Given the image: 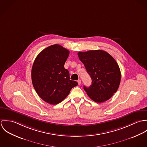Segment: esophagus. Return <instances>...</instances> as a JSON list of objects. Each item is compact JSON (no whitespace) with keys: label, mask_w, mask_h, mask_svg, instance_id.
<instances>
[{"label":"esophagus","mask_w":147,"mask_h":147,"mask_svg":"<svg viewBox=\"0 0 147 147\" xmlns=\"http://www.w3.org/2000/svg\"><path fill=\"white\" fill-rule=\"evenodd\" d=\"M78 83L79 85H80V84H81V80H78Z\"/></svg>","instance_id":"1"}]
</instances>
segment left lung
I'll return each mask as SVG.
<instances>
[{
  "label": "left lung",
  "mask_w": 147,
  "mask_h": 147,
  "mask_svg": "<svg viewBox=\"0 0 147 147\" xmlns=\"http://www.w3.org/2000/svg\"><path fill=\"white\" fill-rule=\"evenodd\" d=\"M78 55L92 80L89 87L84 86L88 96L97 103L110 99L121 82V71L115 60L101 50L79 52Z\"/></svg>",
  "instance_id": "8db88e82"
}]
</instances>
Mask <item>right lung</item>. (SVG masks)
I'll use <instances>...</instances> for the list:
<instances>
[{"instance_id": "1", "label": "right lung", "mask_w": 147, "mask_h": 147, "mask_svg": "<svg viewBox=\"0 0 147 147\" xmlns=\"http://www.w3.org/2000/svg\"><path fill=\"white\" fill-rule=\"evenodd\" d=\"M69 51L59 45L50 46L37 55L32 69L33 85L42 100L51 105L62 102L78 83L64 68Z\"/></svg>"}]
</instances>
